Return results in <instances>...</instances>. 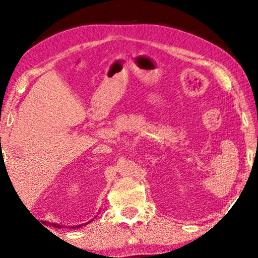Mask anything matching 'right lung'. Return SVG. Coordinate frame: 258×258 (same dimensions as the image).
Listing matches in <instances>:
<instances>
[{
  "mask_svg": "<svg viewBox=\"0 0 258 258\" xmlns=\"http://www.w3.org/2000/svg\"><path fill=\"white\" fill-rule=\"evenodd\" d=\"M54 226H55V228H61V226H60V225H56V224H54ZM80 226H82V225H78V226H74V228H73V229H75V228H80Z\"/></svg>",
  "mask_w": 258,
  "mask_h": 258,
  "instance_id": "1",
  "label": "right lung"
}]
</instances>
